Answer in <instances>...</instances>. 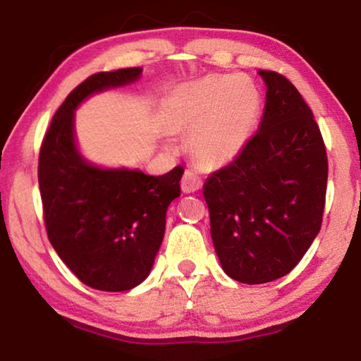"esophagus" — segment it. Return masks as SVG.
<instances>
[{"label":"esophagus","instance_id":"1","mask_svg":"<svg viewBox=\"0 0 361 361\" xmlns=\"http://www.w3.org/2000/svg\"><path fill=\"white\" fill-rule=\"evenodd\" d=\"M201 186H203L201 176L196 175L193 170H186L183 180H181V190H183V193H195V191H198Z\"/></svg>","mask_w":361,"mask_h":361}]
</instances>
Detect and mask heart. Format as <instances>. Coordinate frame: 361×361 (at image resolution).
Segmentation results:
<instances>
[{"instance_id":"obj_1","label":"heart","mask_w":361,"mask_h":361,"mask_svg":"<svg viewBox=\"0 0 361 361\" xmlns=\"http://www.w3.org/2000/svg\"><path fill=\"white\" fill-rule=\"evenodd\" d=\"M259 115V92L251 80L206 75L176 87L165 102L173 132L193 130L190 150L204 168L229 165L251 140Z\"/></svg>"}]
</instances>
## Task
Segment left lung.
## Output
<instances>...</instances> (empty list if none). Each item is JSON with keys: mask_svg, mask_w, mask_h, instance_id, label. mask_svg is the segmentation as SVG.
<instances>
[{"mask_svg": "<svg viewBox=\"0 0 361 361\" xmlns=\"http://www.w3.org/2000/svg\"><path fill=\"white\" fill-rule=\"evenodd\" d=\"M266 105L241 155L203 186L211 239L223 271L266 284L294 269L322 226L325 145L312 110L284 75L259 71Z\"/></svg>", "mask_w": 361, "mask_h": 361, "instance_id": "obj_1", "label": "left lung"}]
</instances>
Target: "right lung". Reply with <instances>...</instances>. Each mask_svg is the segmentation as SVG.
<instances>
[{"mask_svg": "<svg viewBox=\"0 0 361 361\" xmlns=\"http://www.w3.org/2000/svg\"><path fill=\"white\" fill-rule=\"evenodd\" d=\"M142 71L99 72L77 85L52 117L39 153L47 238L75 277L97 290H130L145 281L165 236L168 206L180 196L181 166L150 176L94 165L77 147L79 105L137 82Z\"/></svg>", "mask_w": 361, "mask_h": 361, "instance_id": "add662e5", "label": "right lung"}]
</instances>
